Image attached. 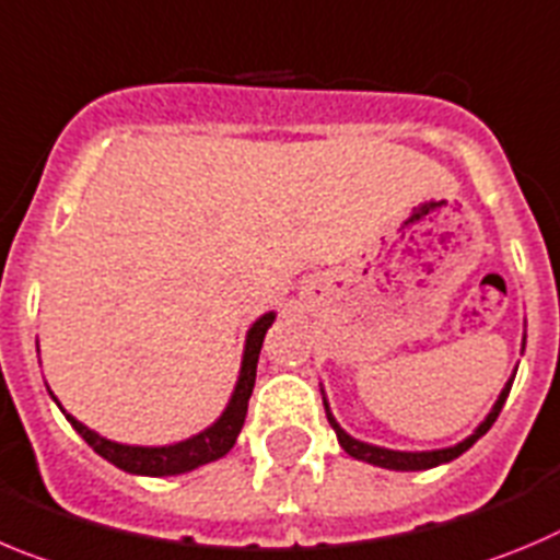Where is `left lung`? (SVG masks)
Masks as SVG:
<instances>
[{"label":"left lung","mask_w":560,"mask_h":560,"mask_svg":"<svg viewBox=\"0 0 560 560\" xmlns=\"http://www.w3.org/2000/svg\"><path fill=\"white\" fill-rule=\"evenodd\" d=\"M522 352H525V338H522ZM514 377L516 372L508 377L505 388L500 392V397H497V402L491 405V410L486 413L483 422L478 424V428L471 430V435H466L464 441H458V444H453V447H441V450H422V453H408V450H388V447H377V444H369V441H361V439H352L347 430L341 428V424L336 422V417H332L330 410V402H327L325 397V388H322V402H325V413H327V422H330V428L336 430L338 435V444L343 447V453L352 455L355 460H366V464L372 466H381V469H394V471H422V469H433V466H441V464H450L453 458H458V455H464L466 450L475 444V441L480 439V435L489 433L491 424L497 422V417H500L502 405H505L508 394H511V386H514Z\"/></svg>","instance_id":"8db88e82"}]
</instances>
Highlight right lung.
Masks as SVG:
<instances>
[{"mask_svg": "<svg viewBox=\"0 0 560 560\" xmlns=\"http://www.w3.org/2000/svg\"><path fill=\"white\" fill-rule=\"evenodd\" d=\"M275 319L277 314L275 311H269V314H264L260 319H255L253 327L246 330L238 381H235L233 394H230L228 408L222 410V417H219L217 422L210 424V428L199 430V433L191 435V439L174 441V444H163V447L121 444V441L105 439V435H100L96 430L85 428L80 419L66 413L52 392H49V397L58 402V408L63 410V417L69 419L71 428L85 439V444L94 447V453L102 455L105 460H110L113 466H119V469L130 471V475H143V478H172V475H186V471L199 469V466L210 464V460L224 458V455L233 450L235 439H238L241 428H244L246 405H249V397H253L255 372H258V355H260V347H264V336Z\"/></svg>", "mask_w": 560, "mask_h": 560, "instance_id": "1", "label": "right lung"}]
</instances>
